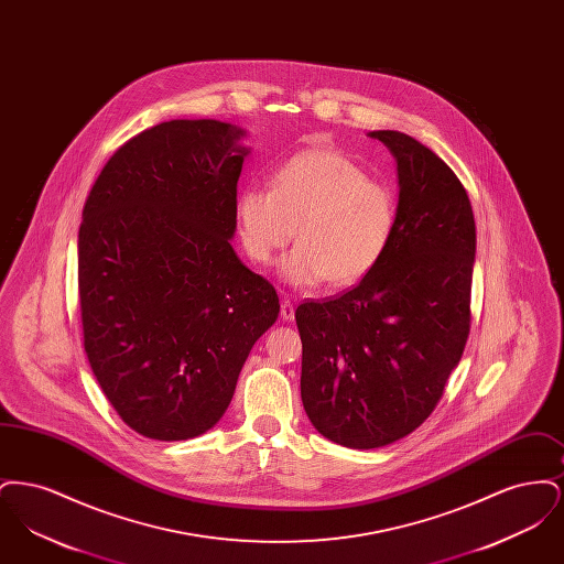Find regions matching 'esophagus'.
Returning a JSON list of instances; mask_svg holds the SVG:
<instances>
[{
    "mask_svg": "<svg viewBox=\"0 0 564 564\" xmlns=\"http://www.w3.org/2000/svg\"><path fill=\"white\" fill-rule=\"evenodd\" d=\"M294 315V302H292V300H283V302H281V317H283V322H292Z\"/></svg>",
    "mask_w": 564,
    "mask_h": 564,
    "instance_id": "1",
    "label": "esophagus"
}]
</instances>
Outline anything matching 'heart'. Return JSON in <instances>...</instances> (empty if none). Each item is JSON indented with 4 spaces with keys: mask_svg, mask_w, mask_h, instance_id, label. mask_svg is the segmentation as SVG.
I'll use <instances>...</instances> for the list:
<instances>
[{
    "mask_svg": "<svg viewBox=\"0 0 564 564\" xmlns=\"http://www.w3.org/2000/svg\"><path fill=\"white\" fill-rule=\"evenodd\" d=\"M245 251L260 264L295 237L281 276L294 288L323 281L352 285L378 267L398 226V196L334 150H308L283 162L272 188L249 186L237 205Z\"/></svg>",
    "mask_w": 564,
    "mask_h": 564,
    "instance_id": "heart-1",
    "label": "heart"
}]
</instances>
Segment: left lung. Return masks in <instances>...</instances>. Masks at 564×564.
Here are the masks:
<instances>
[{
  "mask_svg": "<svg viewBox=\"0 0 564 564\" xmlns=\"http://www.w3.org/2000/svg\"><path fill=\"white\" fill-rule=\"evenodd\" d=\"M398 162V226L350 292L295 308L300 395L323 437L393 444L440 402L469 334L476 221L453 169L400 131H370Z\"/></svg>",
  "mask_w": 564,
  "mask_h": 564,
  "instance_id": "1",
  "label": "left lung"
}]
</instances>
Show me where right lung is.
I'll return each mask as SVG.
<instances>
[{
	"mask_svg": "<svg viewBox=\"0 0 564 564\" xmlns=\"http://www.w3.org/2000/svg\"><path fill=\"white\" fill-rule=\"evenodd\" d=\"M245 134L219 120L156 124L109 159L82 212L84 350L113 410L150 440L212 430L279 317L274 288L230 245Z\"/></svg>",
	"mask_w": 564,
	"mask_h": 564,
	"instance_id": "right-lung-1",
	"label": "right lung"
}]
</instances>
